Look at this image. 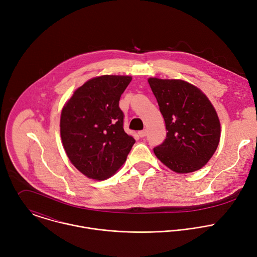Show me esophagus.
I'll use <instances>...</instances> for the list:
<instances>
[{
    "label": "esophagus",
    "mask_w": 257,
    "mask_h": 257,
    "mask_svg": "<svg viewBox=\"0 0 257 257\" xmlns=\"http://www.w3.org/2000/svg\"><path fill=\"white\" fill-rule=\"evenodd\" d=\"M138 134H139L140 137H144V136H146V134H148V130H146V129L141 130V131L138 132Z\"/></svg>",
    "instance_id": "34e87169"
}]
</instances>
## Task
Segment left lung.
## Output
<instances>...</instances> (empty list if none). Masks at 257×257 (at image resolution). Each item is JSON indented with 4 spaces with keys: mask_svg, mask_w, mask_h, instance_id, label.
I'll use <instances>...</instances> for the list:
<instances>
[{
    "mask_svg": "<svg viewBox=\"0 0 257 257\" xmlns=\"http://www.w3.org/2000/svg\"><path fill=\"white\" fill-rule=\"evenodd\" d=\"M149 83L167 129L155 155L174 172L199 170L214 154L221 137L214 107L200 89L186 81L150 78Z\"/></svg>",
    "mask_w": 257,
    "mask_h": 257,
    "instance_id": "1",
    "label": "left lung"
}]
</instances>
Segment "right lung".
<instances>
[{"instance_id":"right-lung-1","label":"right lung","mask_w":257,"mask_h":257,"mask_svg":"<svg viewBox=\"0 0 257 257\" xmlns=\"http://www.w3.org/2000/svg\"><path fill=\"white\" fill-rule=\"evenodd\" d=\"M130 76L103 75L75 90L62 109L60 128L65 152L86 177L103 180L126 162L135 143L123 128L119 100Z\"/></svg>"}]
</instances>
